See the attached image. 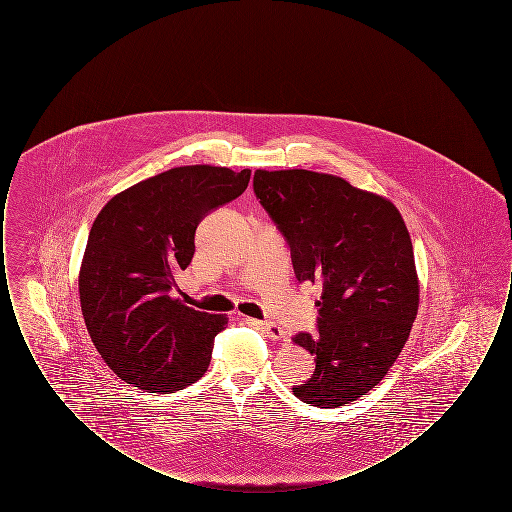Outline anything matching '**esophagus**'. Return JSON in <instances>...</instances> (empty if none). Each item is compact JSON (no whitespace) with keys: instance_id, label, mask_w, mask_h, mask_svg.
I'll list each match as a JSON object with an SVG mask.
<instances>
[{"instance_id":"1","label":"esophagus","mask_w":512,"mask_h":512,"mask_svg":"<svg viewBox=\"0 0 512 512\" xmlns=\"http://www.w3.org/2000/svg\"><path fill=\"white\" fill-rule=\"evenodd\" d=\"M253 324H255L257 328H261L270 340L278 341L284 338V328H282L280 324H276V322H261V320H253Z\"/></svg>"}]
</instances>
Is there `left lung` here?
Returning a JSON list of instances; mask_svg holds the SVG:
<instances>
[{"label":"left lung","mask_w":512,"mask_h":512,"mask_svg":"<svg viewBox=\"0 0 512 512\" xmlns=\"http://www.w3.org/2000/svg\"><path fill=\"white\" fill-rule=\"evenodd\" d=\"M253 192L292 253L299 282L320 286L317 334L293 341L315 355L293 395L320 409L359 399L388 374L418 311L413 244L397 207L340 176L257 171Z\"/></svg>","instance_id":"left-lung-1"}]
</instances>
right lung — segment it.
I'll return each instance as SVG.
<instances>
[{
    "label": "right lung",
    "instance_id": "add662e5",
    "mask_svg": "<svg viewBox=\"0 0 512 512\" xmlns=\"http://www.w3.org/2000/svg\"><path fill=\"white\" fill-rule=\"evenodd\" d=\"M251 171L192 165L115 195L94 220L78 290L101 359L144 391L192 386L211 363L228 320L172 299L174 276L192 263L197 224L244 194Z\"/></svg>",
    "mask_w": 512,
    "mask_h": 512
}]
</instances>
